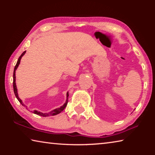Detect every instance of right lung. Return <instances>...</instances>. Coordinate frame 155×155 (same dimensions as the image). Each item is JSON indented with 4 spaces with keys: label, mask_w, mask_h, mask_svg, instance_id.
Returning a JSON list of instances; mask_svg holds the SVG:
<instances>
[{
    "label": "right lung",
    "mask_w": 155,
    "mask_h": 155,
    "mask_svg": "<svg viewBox=\"0 0 155 155\" xmlns=\"http://www.w3.org/2000/svg\"><path fill=\"white\" fill-rule=\"evenodd\" d=\"M26 53V51L23 52L22 54H21L20 57H19V59H18V61H17V64L16 65H15V66L14 68V74H13V78H14V81H13V87H14V94H15V97H16V98L18 100V101L20 102V104H22V106H25L24 104H23L22 100H21L19 96H18V90H17V87H16V83H15V70H17L18 67L19 66V64H20V60L21 59H22V57L25 55V54ZM68 96H69V94H68V91L66 94V101H65V103L63 104V105L61 107H60L59 108H57L55 109L52 110V111H50L48 113H41L40 111H37V110H34L33 111V114H37L38 115H40V116H42V117H48V116H50V115H57L61 113L63 110H64L65 107L67 106V104H68ZM26 107V106H25ZM27 108V107H26Z\"/></svg>",
    "instance_id": "obj_1"
}]
</instances>
